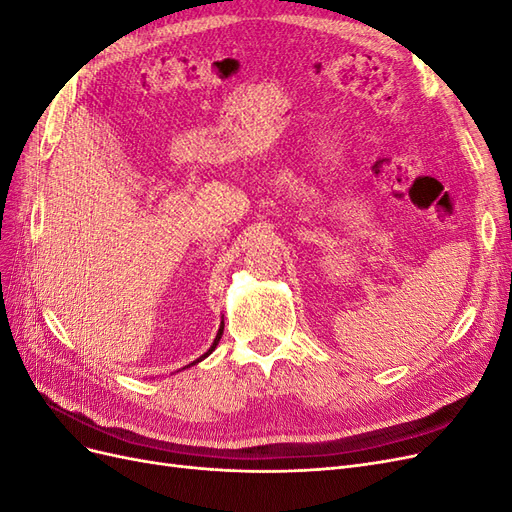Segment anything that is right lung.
<instances>
[{
  "label": "right lung",
  "instance_id": "right-lung-1",
  "mask_svg": "<svg viewBox=\"0 0 512 512\" xmlns=\"http://www.w3.org/2000/svg\"><path fill=\"white\" fill-rule=\"evenodd\" d=\"M222 333H224V320H222V324H220V331H218V335H215V339H213V344H211V348H209V350H207V352H205L203 356H200V359H196V361H194V363H190V365H196V363H200V361H203V359H207V356H209V354H211V352L215 350V346H218V344H220V339H222ZM190 365H188V367H190ZM183 369H185V367H183Z\"/></svg>",
  "mask_w": 512,
  "mask_h": 512
}]
</instances>
